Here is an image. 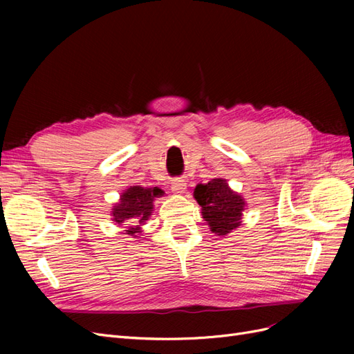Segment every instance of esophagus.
<instances>
[{
    "label": "esophagus",
    "instance_id": "obj_1",
    "mask_svg": "<svg viewBox=\"0 0 354 354\" xmlns=\"http://www.w3.org/2000/svg\"><path fill=\"white\" fill-rule=\"evenodd\" d=\"M186 189V181L183 178H173L171 181V190L174 192V194H183Z\"/></svg>",
    "mask_w": 354,
    "mask_h": 354
}]
</instances>
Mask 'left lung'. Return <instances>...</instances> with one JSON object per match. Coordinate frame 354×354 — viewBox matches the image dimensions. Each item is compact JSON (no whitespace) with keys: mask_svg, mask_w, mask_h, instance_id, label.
<instances>
[{"mask_svg":"<svg viewBox=\"0 0 354 354\" xmlns=\"http://www.w3.org/2000/svg\"><path fill=\"white\" fill-rule=\"evenodd\" d=\"M195 199L202 207V217L214 233L227 234L241 224L245 201L233 194L226 180L212 178L195 187Z\"/></svg>","mask_w":354,"mask_h":354,"instance_id":"left-lung-1","label":"left lung"}]
</instances>
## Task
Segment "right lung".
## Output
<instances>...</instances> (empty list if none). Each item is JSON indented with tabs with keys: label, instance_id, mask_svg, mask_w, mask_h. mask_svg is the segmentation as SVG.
I'll list each match as a JSON object with an SVG mask.
<instances>
[{
	"label": "right lung",
	"instance_id": "1",
	"mask_svg": "<svg viewBox=\"0 0 354 354\" xmlns=\"http://www.w3.org/2000/svg\"><path fill=\"white\" fill-rule=\"evenodd\" d=\"M159 195H162V190L158 187H140L133 186L127 189L121 195V201L118 205H115L112 214L113 221L116 223H127V220H136L138 223H145L151 212L153 211V199ZM138 229L131 227V230H127L128 233L134 234Z\"/></svg>",
	"mask_w": 354,
	"mask_h": 354
}]
</instances>
